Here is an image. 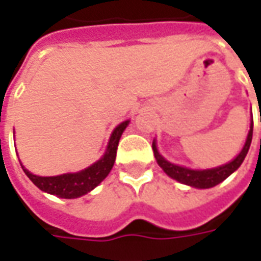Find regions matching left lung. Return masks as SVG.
<instances>
[{
    "instance_id": "8db88e82",
    "label": "left lung",
    "mask_w": 261,
    "mask_h": 261,
    "mask_svg": "<svg viewBox=\"0 0 261 261\" xmlns=\"http://www.w3.org/2000/svg\"><path fill=\"white\" fill-rule=\"evenodd\" d=\"M260 123H261V116H260ZM252 137H253V120L252 124H250V130H249V134H247V140L245 147L241 151V153L236 156L232 162L224 165V166H219V168H214V169H207V170H192L187 169V168H183V166H179V165H173L168 162L164 156H161L156 149V145L155 142L152 144L153 155L156 158V162L158 165L165 170L166 175H169L172 179L180 181V183H185L187 186L197 187V189H210V187L217 186L218 183L224 181L229 175H232L239 166L243 162V159L246 156L247 151L250 148V144H252Z\"/></svg>"
}]
</instances>
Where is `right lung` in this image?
Segmentation results:
<instances>
[{
  "mask_svg": "<svg viewBox=\"0 0 261 261\" xmlns=\"http://www.w3.org/2000/svg\"><path fill=\"white\" fill-rule=\"evenodd\" d=\"M128 124V120L123 121L119 124L110 136L108 151L103 155L102 159H99L97 162L86 168V169L76 172V173H65L60 176H50V177H43V176H36L31 173L29 170L25 169L22 165V169L26 173V176L36 185L40 190L54 196H59L61 198H76L89 193L92 189L100 183V181L109 175V172L112 170L116 159V152L119 147L120 137L125 130V127Z\"/></svg>",
  "mask_w": 261,
  "mask_h": 261,
  "instance_id": "1",
  "label": "right lung"
}]
</instances>
